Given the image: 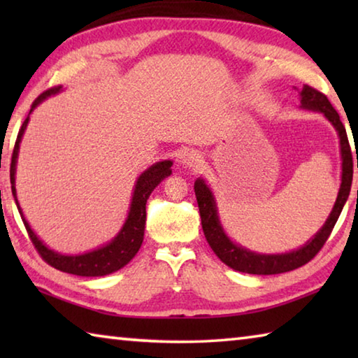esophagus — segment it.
<instances>
[{"label": "esophagus", "mask_w": 358, "mask_h": 358, "mask_svg": "<svg viewBox=\"0 0 358 358\" xmlns=\"http://www.w3.org/2000/svg\"><path fill=\"white\" fill-rule=\"evenodd\" d=\"M181 162H183V166L187 169H197L202 164V155L197 153V151H189V153L183 155Z\"/></svg>", "instance_id": "esophagus-1"}]
</instances>
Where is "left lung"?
Segmentation results:
<instances>
[{"mask_svg":"<svg viewBox=\"0 0 358 358\" xmlns=\"http://www.w3.org/2000/svg\"><path fill=\"white\" fill-rule=\"evenodd\" d=\"M300 107L305 110L320 112L324 117L330 121L333 128L338 132L339 138V153H341V185H339L336 202L333 205L329 217L319 232L314 235L311 240H308L305 245L296 248L294 251L282 252V254H260L246 250L238 243L230 240L229 235L224 230L220 215H217V207L213 192L203 178H197L194 183V192H196L199 211H201L202 229L203 235L207 238L208 245L215 254L220 257L224 264L230 268L241 271V273L250 275H278L286 273V271L295 270L299 266L305 265L316 256L324 246L327 238L330 237L333 227L341 215L344 203L348 202L350 185H352L354 175V161L352 151L348 141L346 128L339 120L338 112L333 108L327 96L317 90H314L308 85H303L300 90ZM357 169H358V157H357Z\"/></svg>","mask_w":358,"mask_h":358,"instance_id":"1","label":"left lung"}]
</instances>
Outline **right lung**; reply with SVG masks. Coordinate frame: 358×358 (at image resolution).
I'll use <instances>...</instances> for the list:
<instances>
[{"mask_svg": "<svg viewBox=\"0 0 358 358\" xmlns=\"http://www.w3.org/2000/svg\"><path fill=\"white\" fill-rule=\"evenodd\" d=\"M62 90L63 87H55L42 93L39 98L33 102L31 110H29L27 120L23 121L22 128L19 131V136H17L14 153H12V161H10L12 196H14L15 205L17 208H19V213L22 216L23 224H25L29 238H31L34 248L41 254V257L44 259L48 265L55 266L57 270L64 271V273H71L77 276H106L120 268H123L126 264L131 262V259L136 256L137 251L141 250L142 241H143V232H145V221H147V201L150 194L155 191V187L172 173L171 167L173 162L169 159L159 161L156 162V164L150 166L147 171H143L141 173V177H138L136 181L134 192H132L128 217H126V221L123 224V227L120 229V232L115 235L108 243L83 254H62L50 250L47 245H44V241L39 240L38 235L34 234V230L25 220V216H23L19 199H17L15 167H17V157H19L20 142H22L23 134H25V129L29 121V115H31V112L41 104L42 101H45L53 94H58Z\"/></svg>", "mask_w": 358, "mask_h": 358, "instance_id": "obj_1", "label": "right lung"}]
</instances>
